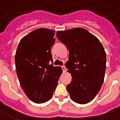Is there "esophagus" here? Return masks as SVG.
Wrapping results in <instances>:
<instances>
[{"label": "esophagus", "mask_w": 120, "mask_h": 120, "mask_svg": "<svg viewBox=\"0 0 120 120\" xmlns=\"http://www.w3.org/2000/svg\"><path fill=\"white\" fill-rule=\"evenodd\" d=\"M62 70H63V72H66V68L65 66H62Z\"/></svg>", "instance_id": "obj_1"}]
</instances>
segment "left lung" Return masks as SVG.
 <instances>
[{
    "mask_svg": "<svg viewBox=\"0 0 120 120\" xmlns=\"http://www.w3.org/2000/svg\"><path fill=\"white\" fill-rule=\"evenodd\" d=\"M59 41L69 52L65 67L72 75L67 86L70 98L79 104L94 98L103 85L106 55L99 40L88 31L76 27L56 33Z\"/></svg>",
    "mask_w": 120,
    "mask_h": 120,
    "instance_id": "8db88e82",
    "label": "left lung"
}]
</instances>
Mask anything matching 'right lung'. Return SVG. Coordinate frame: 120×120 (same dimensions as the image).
<instances>
[{
  "instance_id": "obj_1",
  "label": "right lung",
  "mask_w": 120,
  "mask_h": 120,
  "mask_svg": "<svg viewBox=\"0 0 120 120\" xmlns=\"http://www.w3.org/2000/svg\"><path fill=\"white\" fill-rule=\"evenodd\" d=\"M54 36L53 30H34L21 40L15 52L20 84L28 98L35 103H45L52 98L62 73L60 67L50 65Z\"/></svg>"
}]
</instances>
